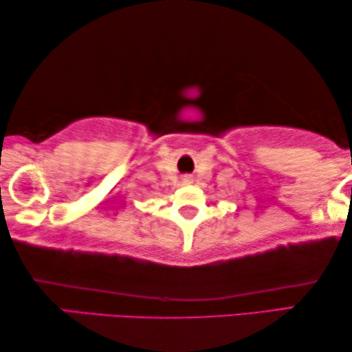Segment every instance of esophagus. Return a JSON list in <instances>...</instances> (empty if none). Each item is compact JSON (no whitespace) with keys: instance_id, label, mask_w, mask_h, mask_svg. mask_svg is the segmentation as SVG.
Here are the masks:
<instances>
[{"instance_id":"1","label":"esophagus","mask_w":352,"mask_h":352,"mask_svg":"<svg viewBox=\"0 0 352 352\" xmlns=\"http://www.w3.org/2000/svg\"><path fill=\"white\" fill-rule=\"evenodd\" d=\"M182 181L184 182H192V176H184Z\"/></svg>"}]
</instances>
